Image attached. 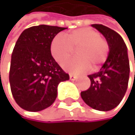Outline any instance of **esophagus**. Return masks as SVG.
Masks as SVG:
<instances>
[{"mask_svg":"<svg viewBox=\"0 0 135 135\" xmlns=\"http://www.w3.org/2000/svg\"><path fill=\"white\" fill-rule=\"evenodd\" d=\"M70 80H75L76 79H77V76H75V75H74V74H70Z\"/></svg>","mask_w":135,"mask_h":135,"instance_id":"esophagus-1","label":"esophagus"}]
</instances>
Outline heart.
Listing matches in <instances>:
<instances>
[{
    "instance_id": "heart-1",
    "label": "heart",
    "mask_w": 135,
    "mask_h": 135,
    "mask_svg": "<svg viewBox=\"0 0 135 135\" xmlns=\"http://www.w3.org/2000/svg\"><path fill=\"white\" fill-rule=\"evenodd\" d=\"M79 56L66 61L64 69L70 73H84L101 65L109 52L108 41L100 35L97 31L82 27L70 31L66 37L62 34L56 35L51 44V53L58 63H63L78 49Z\"/></svg>"
}]
</instances>
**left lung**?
<instances>
[{
	"mask_svg": "<svg viewBox=\"0 0 135 135\" xmlns=\"http://www.w3.org/2000/svg\"><path fill=\"white\" fill-rule=\"evenodd\" d=\"M109 45L108 58L99 72L88 75L91 86L81 92L83 101L94 109L109 111L116 108L126 92L129 63L126 45L122 36L101 24H92Z\"/></svg>",
	"mask_w": 135,
	"mask_h": 135,
	"instance_id": "obj_1",
	"label": "left lung"
}]
</instances>
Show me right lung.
I'll return each instance as SVG.
<instances>
[{
  "instance_id": "right-lung-1",
  "label": "right lung",
  "mask_w": 135,
  "mask_h": 135,
  "mask_svg": "<svg viewBox=\"0 0 135 135\" xmlns=\"http://www.w3.org/2000/svg\"><path fill=\"white\" fill-rule=\"evenodd\" d=\"M65 27L40 25L22 31L11 56L9 83L16 103L38 112L51 106L61 82L70 79L51 54L53 38Z\"/></svg>"
}]
</instances>
